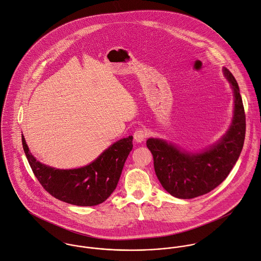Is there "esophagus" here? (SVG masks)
<instances>
[{
	"instance_id": "1",
	"label": "esophagus",
	"mask_w": 261,
	"mask_h": 261,
	"mask_svg": "<svg viewBox=\"0 0 261 261\" xmlns=\"http://www.w3.org/2000/svg\"><path fill=\"white\" fill-rule=\"evenodd\" d=\"M134 140L136 142H142L145 140V138L147 137V133L143 130V129H137L135 132H134Z\"/></svg>"
}]
</instances>
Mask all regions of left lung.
I'll return each instance as SVG.
<instances>
[{
    "instance_id": "obj_1",
    "label": "left lung",
    "mask_w": 261,
    "mask_h": 261,
    "mask_svg": "<svg viewBox=\"0 0 261 261\" xmlns=\"http://www.w3.org/2000/svg\"><path fill=\"white\" fill-rule=\"evenodd\" d=\"M223 71L233 89L234 115L230 128L215 145L193 153L162 139L146 142L158 180L175 198L194 199L213 191L228 176L242 151L246 130L243 102L235 77L226 67Z\"/></svg>"
}]
</instances>
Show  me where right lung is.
Returning <instances> with one entry per match:
<instances>
[{
	"mask_svg": "<svg viewBox=\"0 0 261 261\" xmlns=\"http://www.w3.org/2000/svg\"><path fill=\"white\" fill-rule=\"evenodd\" d=\"M133 136L123 138L87 166L56 169L33 156L22 135L23 149L32 171L44 190L67 204L91 207L102 204L115 191L125 161L133 148Z\"/></svg>",
	"mask_w": 261,
	"mask_h": 261,
	"instance_id": "1",
	"label": "right lung"
}]
</instances>
